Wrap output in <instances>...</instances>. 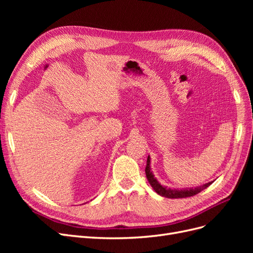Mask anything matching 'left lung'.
<instances>
[{"label": "left lung", "instance_id": "8db88e82", "mask_svg": "<svg viewBox=\"0 0 253 253\" xmlns=\"http://www.w3.org/2000/svg\"><path fill=\"white\" fill-rule=\"evenodd\" d=\"M145 175H147V178L150 182L151 187L154 189L155 192L159 194L160 196H164L167 198H185V197H190L196 195L203 191L204 189L208 188L213 181L207 182L203 186L200 187H195V188H185V189H172V188H168L163 186L162 183H159V181L155 178L154 174L151 171V157L150 155L148 156L147 160V167H145Z\"/></svg>", "mask_w": 253, "mask_h": 253}]
</instances>
